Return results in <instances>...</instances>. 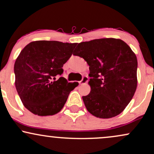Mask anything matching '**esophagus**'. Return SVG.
<instances>
[{"instance_id": "esophagus-1", "label": "esophagus", "mask_w": 154, "mask_h": 154, "mask_svg": "<svg viewBox=\"0 0 154 154\" xmlns=\"http://www.w3.org/2000/svg\"><path fill=\"white\" fill-rule=\"evenodd\" d=\"M88 76H83L82 80L79 81V84L84 85L86 82H88Z\"/></svg>"}]
</instances>
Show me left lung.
Segmentation results:
<instances>
[{"instance_id":"8db88e82","label":"left lung","mask_w":154,"mask_h":154,"mask_svg":"<svg viewBox=\"0 0 154 154\" xmlns=\"http://www.w3.org/2000/svg\"><path fill=\"white\" fill-rule=\"evenodd\" d=\"M74 55L90 66L91 91L82 97L87 110L100 118L123 112L137 88L138 62L130 47L117 38H99L79 44Z\"/></svg>"}]
</instances>
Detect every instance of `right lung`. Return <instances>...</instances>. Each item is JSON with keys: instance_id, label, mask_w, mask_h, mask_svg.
<instances>
[{"instance_id": "1", "label": "right lung", "mask_w": 154, "mask_h": 154, "mask_svg": "<svg viewBox=\"0 0 154 154\" xmlns=\"http://www.w3.org/2000/svg\"><path fill=\"white\" fill-rule=\"evenodd\" d=\"M77 44L36 41L23 48L14 64L16 88L25 107L40 116H53L62 109L77 86L63 77L62 67ZM54 81H53V79Z\"/></svg>"}]
</instances>
